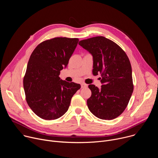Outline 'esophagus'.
Returning a JSON list of instances; mask_svg holds the SVG:
<instances>
[{"mask_svg":"<svg viewBox=\"0 0 158 158\" xmlns=\"http://www.w3.org/2000/svg\"><path fill=\"white\" fill-rule=\"evenodd\" d=\"M87 85L86 84H85V83H82V84H81V87H82V88L87 87Z\"/></svg>","mask_w":158,"mask_h":158,"instance_id":"esophagus-1","label":"esophagus"}]
</instances>
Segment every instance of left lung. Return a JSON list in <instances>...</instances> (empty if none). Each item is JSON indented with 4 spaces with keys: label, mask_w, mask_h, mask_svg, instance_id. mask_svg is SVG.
<instances>
[{
    "label": "left lung",
    "mask_w": 158,
    "mask_h": 158,
    "mask_svg": "<svg viewBox=\"0 0 158 158\" xmlns=\"http://www.w3.org/2000/svg\"><path fill=\"white\" fill-rule=\"evenodd\" d=\"M79 44L93 56V74H101V89L88 86L92 93L88 108L101 119H114L125 110L133 92L129 58L117 44L103 36L82 40Z\"/></svg>",
    "instance_id": "1"
}]
</instances>
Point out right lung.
I'll use <instances>...</instances> for the list:
<instances>
[{
    "instance_id": "right-lung-1",
    "label": "right lung",
    "mask_w": 158,
    "mask_h": 158,
    "mask_svg": "<svg viewBox=\"0 0 158 158\" xmlns=\"http://www.w3.org/2000/svg\"><path fill=\"white\" fill-rule=\"evenodd\" d=\"M77 38L56 37L35 48L29 58L23 85L26 101L34 113L46 120L59 118L67 111L79 84L60 79L73 54Z\"/></svg>"
}]
</instances>
